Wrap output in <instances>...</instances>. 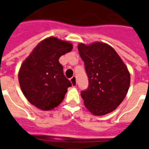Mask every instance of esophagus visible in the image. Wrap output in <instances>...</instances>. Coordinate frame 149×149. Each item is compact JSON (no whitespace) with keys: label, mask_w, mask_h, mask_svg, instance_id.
<instances>
[{"label":"esophagus","mask_w":149,"mask_h":149,"mask_svg":"<svg viewBox=\"0 0 149 149\" xmlns=\"http://www.w3.org/2000/svg\"><path fill=\"white\" fill-rule=\"evenodd\" d=\"M70 81H71L72 85V86H76V85H77V79H76V77H72L70 79Z\"/></svg>","instance_id":"esophagus-1"}]
</instances>
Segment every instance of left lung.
Masks as SVG:
<instances>
[{
	"label": "left lung",
	"mask_w": 149,
	"mask_h": 149,
	"mask_svg": "<svg viewBox=\"0 0 149 149\" xmlns=\"http://www.w3.org/2000/svg\"><path fill=\"white\" fill-rule=\"evenodd\" d=\"M78 51L84 62L89 84L81 93L84 106L95 116L114 111L125 99L130 86L127 66L106 43H80Z\"/></svg>",
	"instance_id": "1"
}]
</instances>
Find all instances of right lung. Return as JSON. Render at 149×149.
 Wrapping results in <instances>:
<instances>
[{"label":"right lung","mask_w":149,"mask_h":149,"mask_svg":"<svg viewBox=\"0 0 149 149\" xmlns=\"http://www.w3.org/2000/svg\"><path fill=\"white\" fill-rule=\"evenodd\" d=\"M72 45L54 37L41 40L21 65L18 80L29 102L43 111L53 109L61 103L70 81L63 73L59 58L71 52Z\"/></svg>","instance_id":"add662e5"}]
</instances>
